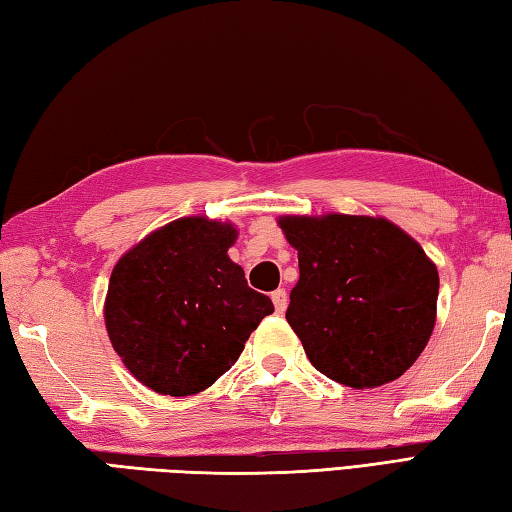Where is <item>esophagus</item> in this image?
Segmentation results:
<instances>
[{"label": "esophagus", "mask_w": 512, "mask_h": 512, "mask_svg": "<svg viewBox=\"0 0 512 512\" xmlns=\"http://www.w3.org/2000/svg\"><path fill=\"white\" fill-rule=\"evenodd\" d=\"M272 301H274L276 312L283 314L285 307H287V292H285V289H276V292H272Z\"/></svg>", "instance_id": "34e87169"}]
</instances>
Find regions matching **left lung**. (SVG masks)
Segmentation results:
<instances>
[{"instance_id":"obj_1","label":"left lung","mask_w":512,"mask_h":512,"mask_svg":"<svg viewBox=\"0 0 512 512\" xmlns=\"http://www.w3.org/2000/svg\"><path fill=\"white\" fill-rule=\"evenodd\" d=\"M298 252L287 323L314 368L350 388L390 383L419 359L437 318L439 274L385 218L283 216Z\"/></svg>"}]
</instances>
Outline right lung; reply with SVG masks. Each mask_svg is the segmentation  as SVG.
<instances>
[{
    "instance_id": "1",
    "label": "right lung",
    "mask_w": 512,
    "mask_h": 512,
    "mask_svg": "<svg viewBox=\"0 0 512 512\" xmlns=\"http://www.w3.org/2000/svg\"><path fill=\"white\" fill-rule=\"evenodd\" d=\"M236 236L229 223L180 218L113 267L106 332L129 372L153 392L189 397L209 388L274 312L227 256Z\"/></svg>"
}]
</instances>
